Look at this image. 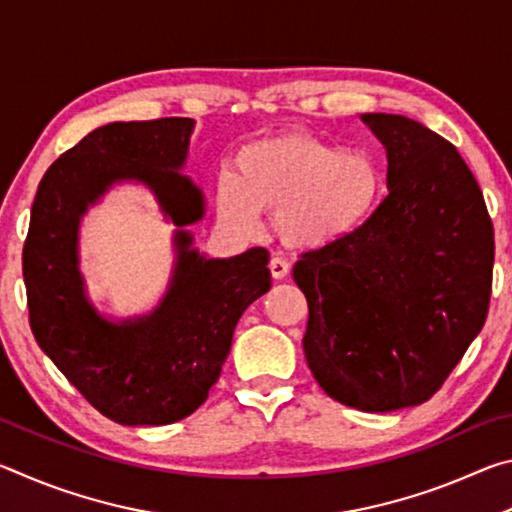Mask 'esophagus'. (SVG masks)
I'll list each match as a JSON object with an SVG mask.
<instances>
[{
	"label": "esophagus",
	"mask_w": 512,
	"mask_h": 512,
	"mask_svg": "<svg viewBox=\"0 0 512 512\" xmlns=\"http://www.w3.org/2000/svg\"><path fill=\"white\" fill-rule=\"evenodd\" d=\"M268 268H271L273 280H284V277L289 275V264L284 262L282 257H273L271 264H268Z\"/></svg>",
	"instance_id": "1"
}]
</instances>
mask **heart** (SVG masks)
Returning a JSON list of instances; mask_svg holds the SVG:
<instances>
[{"mask_svg": "<svg viewBox=\"0 0 512 512\" xmlns=\"http://www.w3.org/2000/svg\"><path fill=\"white\" fill-rule=\"evenodd\" d=\"M381 171L370 153L343 151L307 133L259 137L221 173L214 205L241 235H257L264 212L277 237L298 250L325 248L354 235L375 212Z\"/></svg>", "mask_w": 512, "mask_h": 512, "instance_id": "heart-1", "label": "heart"}]
</instances>
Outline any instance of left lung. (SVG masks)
I'll return each mask as SVG.
<instances>
[{
  "label": "left lung",
  "instance_id": "obj_1",
  "mask_svg": "<svg viewBox=\"0 0 512 512\" xmlns=\"http://www.w3.org/2000/svg\"><path fill=\"white\" fill-rule=\"evenodd\" d=\"M386 149L388 196L339 244L293 266L320 388L352 409L427 402L488 316L495 232L456 146L420 121L361 115Z\"/></svg>",
  "mask_w": 512,
  "mask_h": 512
}]
</instances>
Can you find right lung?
<instances>
[{
  "label": "right lung",
  "mask_w": 512,
  "mask_h": 512,
  "mask_svg": "<svg viewBox=\"0 0 512 512\" xmlns=\"http://www.w3.org/2000/svg\"><path fill=\"white\" fill-rule=\"evenodd\" d=\"M196 121H112L51 164L31 207L22 253L29 318L40 350L106 418L160 427L187 418L221 375L250 302L271 289L268 250L235 257L198 250L203 189L185 176ZM135 184L174 225V268L151 312L112 317L89 298L80 223L115 186Z\"/></svg>",
  "instance_id": "obj_1"
}]
</instances>
